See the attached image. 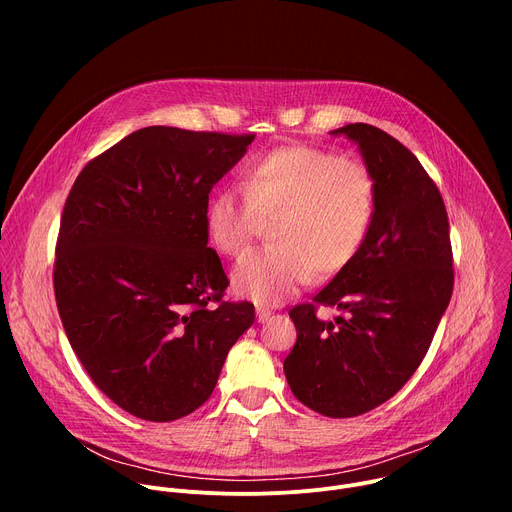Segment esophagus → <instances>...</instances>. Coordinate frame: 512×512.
Returning a JSON list of instances; mask_svg holds the SVG:
<instances>
[{
    "label": "esophagus",
    "mask_w": 512,
    "mask_h": 512,
    "mask_svg": "<svg viewBox=\"0 0 512 512\" xmlns=\"http://www.w3.org/2000/svg\"><path fill=\"white\" fill-rule=\"evenodd\" d=\"M271 314H273V312H271L269 308H257V320H259V322H267V320L271 318Z\"/></svg>",
    "instance_id": "1"
}]
</instances>
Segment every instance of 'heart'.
I'll return each instance as SVG.
<instances>
[{
  "mask_svg": "<svg viewBox=\"0 0 512 512\" xmlns=\"http://www.w3.org/2000/svg\"><path fill=\"white\" fill-rule=\"evenodd\" d=\"M377 212L371 170L332 152L291 145L247 164L241 192L218 190L204 212L210 245L241 257L261 223L271 247L247 255L233 271V289L261 306H277L312 277L344 269L367 241Z\"/></svg>",
  "mask_w": 512,
  "mask_h": 512,
  "instance_id": "obj_1",
  "label": "heart"
}]
</instances>
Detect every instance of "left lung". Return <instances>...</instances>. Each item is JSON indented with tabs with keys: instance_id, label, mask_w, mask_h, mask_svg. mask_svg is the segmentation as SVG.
<instances>
[{
	"instance_id": "left-lung-1",
	"label": "left lung",
	"mask_w": 512,
	"mask_h": 512,
	"mask_svg": "<svg viewBox=\"0 0 512 512\" xmlns=\"http://www.w3.org/2000/svg\"><path fill=\"white\" fill-rule=\"evenodd\" d=\"M377 182V212L354 259L289 310L298 340L283 360L296 399L326 417H356L391 399L417 371L454 289L444 198L419 160L383 129L348 123ZM318 305L343 316L324 323Z\"/></svg>"
}]
</instances>
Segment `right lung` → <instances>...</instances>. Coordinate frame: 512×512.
Returning <instances> with one entry per match:
<instances>
[{
    "mask_svg": "<svg viewBox=\"0 0 512 512\" xmlns=\"http://www.w3.org/2000/svg\"><path fill=\"white\" fill-rule=\"evenodd\" d=\"M253 139L143 127L93 158L68 192L58 314L93 383L139 419L196 411L255 320L251 302L223 300L229 277L204 229L212 186Z\"/></svg>",
    "mask_w": 512,
    "mask_h": 512,
    "instance_id": "obj_1",
    "label": "right lung"
}]
</instances>
